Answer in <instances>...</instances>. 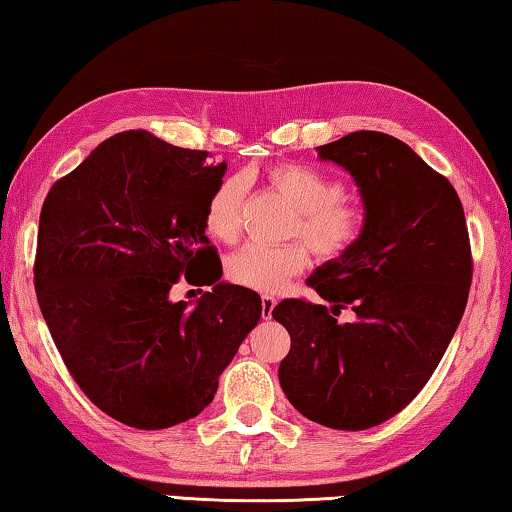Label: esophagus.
Listing matches in <instances>:
<instances>
[{
	"mask_svg": "<svg viewBox=\"0 0 512 512\" xmlns=\"http://www.w3.org/2000/svg\"><path fill=\"white\" fill-rule=\"evenodd\" d=\"M261 306H263V318L270 320L274 306H277V300H274V297H270V295H263L261 297Z\"/></svg>",
	"mask_w": 512,
	"mask_h": 512,
	"instance_id": "esophagus-1",
	"label": "esophagus"
}]
</instances>
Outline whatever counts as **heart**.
I'll return each instance as SVG.
<instances>
[{
	"label": "heart",
	"mask_w": 512,
	"mask_h": 512,
	"mask_svg": "<svg viewBox=\"0 0 512 512\" xmlns=\"http://www.w3.org/2000/svg\"><path fill=\"white\" fill-rule=\"evenodd\" d=\"M267 183L290 203L295 217L288 224V235H300L320 258L334 261L357 245L366 226V212L359 201L341 194V185L311 167L281 162L267 169ZM242 183L224 178L206 203L203 224L219 242L238 240L240 235ZM309 265V249L302 242H286L279 247L245 245L226 261L229 277L245 288L261 293H279L286 283Z\"/></svg>",
	"instance_id": "b5f03b06"
}]
</instances>
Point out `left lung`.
<instances>
[{"instance_id":"left-lung-1","label":"left lung","mask_w":512,"mask_h":512,"mask_svg":"<svg viewBox=\"0 0 512 512\" xmlns=\"http://www.w3.org/2000/svg\"><path fill=\"white\" fill-rule=\"evenodd\" d=\"M359 187L364 233L309 277L325 304L283 300L272 318L290 334L281 389L306 419L366 430L419 393L458 329L471 249L458 192L403 141L361 130L318 146ZM352 305L358 320L333 316Z\"/></svg>"}]
</instances>
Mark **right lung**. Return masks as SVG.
Returning <instances> with one entry per match:
<instances>
[{"label": "right lung", "mask_w": 512, "mask_h": 512, "mask_svg": "<svg viewBox=\"0 0 512 512\" xmlns=\"http://www.w3.org/2000/svg\"><path fill=\"white\" fill-rule=\"evenodd\" d=\"M226 174L206 151L128 130L52 185L38 224L36 297L89 400L160 430L201 414L263 316L254 290L222 279L203 212ZM213 290L174 303L182 274Z\"/></svg>", "instance_id": "1"}]
</instances>
